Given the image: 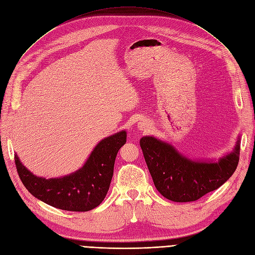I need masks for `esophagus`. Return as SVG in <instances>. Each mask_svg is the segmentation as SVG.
I'll list each match as a JSON object with an SVG mask.
<instances>
[{"mask_svg": "<svg viewBox=\"0 0 255 255\" xmlns=\"http://www.w3.org/2000/svg\"><path fill=\"white\" fill-rule=\"evenodd\" d=\"M148 127H149V125H148V123H146L145 121L140 122V123H138V128H139V130H147Z\"/></svg>", "mask_w": 255, "mask_h": 255, "instance_id": "esophagus-1", "label": "esophagus"}]
</instances>
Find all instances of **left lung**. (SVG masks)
Masks as SVG:
<instances>
[{
	"label": "left lung",
	"instance_id": "obj_1",
	"mask_svg": "<svg viewBox=\"0 0 255 255\" xmlns=\"http://www.w3.org/2000/svg\"><path fill=\"white\" fill-rule=\"evenodd\" d=\"M139 143L155 187L175 202L196 201L219 189L235 173L240 158V140L218 162L193 161L153 136L141 137Z\"/></svg>",
	"mask_w": 255,
	"mask_h": 255
}]
</instances>
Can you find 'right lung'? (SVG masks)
Returning <instances> with one entry per match:
<instances>
[{
  "label": "right lung",
  "instance_id": "obj_1",
  "mask_svg": "<svg viewBox=\"0 0 255 255\" xmlns=\"http://www.w3.org/2000/svg\"><path fill=\"white\" fill-rule=\"evenodd\" d=\"M126 132L121 131L102 139L80 170L61 178L34 176L15 154L16 171L26 189L42 202L70 212H88L104 200L113 179L117 154L126 143Z\"/></svg>",
  "mask_w": 255,
  "mask_h": 255
}]
</instances>
